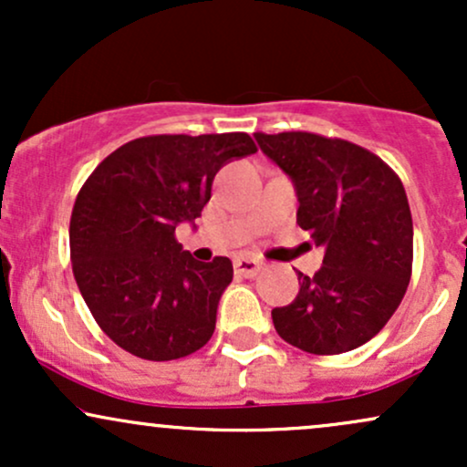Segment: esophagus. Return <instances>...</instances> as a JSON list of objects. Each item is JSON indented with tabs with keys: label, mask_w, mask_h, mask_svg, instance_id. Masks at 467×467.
Segmentation results:
<instances>
[{
	"label": "esophagus",
	"mask_w": 467,
	"mask_h": 467,
	"mask_svg": "<svg viewBox=\"0 0 467 467\" xmlns=\"http://www.w3.org/2000/svg\"><path fill=\"white\" fill-rule=\"evenodd\" d=\"M264 270V264L256 259H250V256H237L234 259V272L241 276H256Z\"/></svg>",
	"instance_id": "obj_1"
}]
</instances>
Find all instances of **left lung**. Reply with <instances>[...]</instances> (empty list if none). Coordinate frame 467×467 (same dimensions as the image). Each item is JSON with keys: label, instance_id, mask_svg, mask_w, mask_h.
I'll use <instances>...</instances> for the list:
<instances>
[{"label": "left lung", "instance_id": "obj_1", "mask_svg": "<svg viewBox=\"0 0 467 467\" xmlns=\"http://www.w3.org/2000/svg\"><path fill=\"white\" fill-rule=\"evenodd\" d=\"M292 180L296 223L325 248L314 276L298 272L296 298L272 309L276 334L316 356L358 349L400 307L412 270L406 191L378 155L307 131L254 133Z\"/></svg>", "mask_w": 467, "mask_h": 467}]
</instances>
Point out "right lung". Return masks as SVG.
Listing matches in <instances>:
<instances>
[{"label": "right lung", "mask_w": 467, "mask_h": 467, "mask_svg": "<svg viewBox=\"0 0 467 467\" xmlns=\"http://www.w3.org/2000/svg\"><path fill=\"white\" fill-rule=\"evenodd\" d=\"M256 153L248 133L147 136L94 169L74 202L69 256L100 329L142 360H178L211 340L228 256L192 259L175 239L211 200L223 164Z\"/></svg>", "instance_id": "obj_1"}]
</instances>
